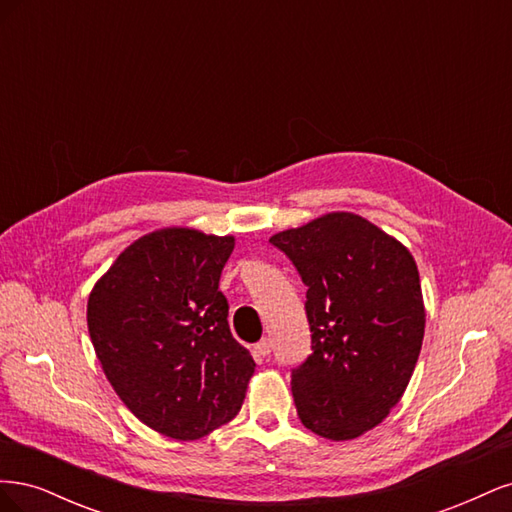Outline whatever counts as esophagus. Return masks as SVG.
<instances>
[{"mask_svg": "<svg viewBox=\"0 0 512 512\" xmlns=\"http://www.w3.org/2000/svg\"><path fill=\"white\" fill-rule=\"evenodd\" d=\"M271 348H273V344H271V339H260V342L254 346V354L258 356V359H265V356H269L271 354Z\"/></svg>", "mask_w": 512, "mask_h": 512, "instance_id": "1", "label": "esophagus"}]
</instances>
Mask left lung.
<instances>
[{"label": "left lung", "mask_w": 512, "mask_h": 512, "mask_svg": "<svg viewBox=\"0 0 512 512\" xmlns=\"http://www.w3.org/2000/svg\"><path fill=\"white\" fill-rule=\"evenodd\" d=\"M307 286L312 354L292 371L301 423L327 440L380 425L412 378L425 335L416 262L389 232L331 211L269 239Z\"/></svg>", "instance_id": "obj_1"}]
</instances>
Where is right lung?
<instances>
[{
  "instance_id": "add662e5",
  "label": "right lung",
  "mask_w": 512,
  "mask_h": 512,
  "mask_svg": "<svg viewBox=\"0 0 512 512\" xmlns=\"http://www.w3.org/2000/svg\"><path fill=\"white\" fill-rule=\"evenodd\" d=\"M232 250V235L153 230L89 292L87 327L106 380L162 436L200 440L243 406L256 363L232 337L220 292Z\"/></svg>"
}]
</instances>
